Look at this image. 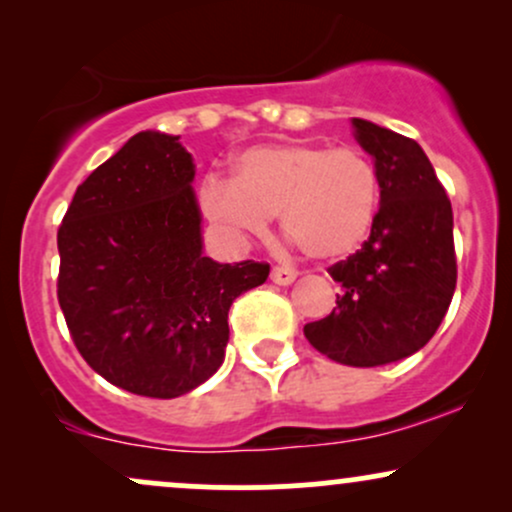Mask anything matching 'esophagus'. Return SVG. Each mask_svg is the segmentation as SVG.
Here are the masks:
<instances>
[{
    "mask_svg": "<svg viewBox=\"0 0 512 512\" xmlns=\"http://www.w3.org/2000/svg\"><path fill=\"white\" fill-rule=\"evenodd\" d=\"M296 272H293V269H289V267H274L272 269V281L274 284H279V286H289L293 279H296Z\"/></svg>",
    "mask_w": 512,
    "mask_h": 512,
    "instance_id": "34e87169",
    "label": "esophagus"
}]
</instances>
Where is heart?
I'll return each mask as SVG.
<instances>
[{"label":"heart","mask_w":512,"mask_h":512,"mask_svg":"<svg viewBox=\"0 0 512 512\" xmlns=\"http://www.w3.org/2000/svg\"><path fill=\"white\" fill-rule=\"evenodd\" d=\"M199 209L236 238L262 236L279 214L281 233L313 260H342L363 245L380 207L375 163L356 146L262 144L233 161V182L199 185Z\"/></svg>","instance_id":"obj_1"}]
</instances>
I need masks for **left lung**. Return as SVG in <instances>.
Wrapping results in <instances>:
<instances>
[{
    "instance_id": "left-lung-1",
    "label": "left lung",
    "mask_w": 512,
    "mask_h": 512,
    "mask_svg": "<svg viewBox=\"0 0 512 512\" xmlns=\"http://www.w3.org/2000/svg\"><path fill=\"white\" fill-rule=\"evenodd\" d=\"M356 139L375 158L380 209L366 243L327 272L337 308L303 327L320 354L373 368L428 344L457 284L452 207L414 139L354 117Z\"/></svg>"
}]
</instances>
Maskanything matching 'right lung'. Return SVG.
<instances>
[{"instance_id": "right-lung-1", "label": "right lung", "mask_w": 512, "mask_h": 512, "mask_svg": "<svg viewBox=\"0 0 512 512\" xmlns=\"http://www.w3.org/2000/svg\"><path fill=\"white\" fill-rule=\"evenodd\" d=\"M139 132L76 187L57 231V301L84 361L132 395L173 399L219 370L228 310L269 264L202 255L195 163Z\"/></svg>"}]
</instances>
